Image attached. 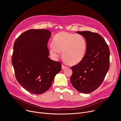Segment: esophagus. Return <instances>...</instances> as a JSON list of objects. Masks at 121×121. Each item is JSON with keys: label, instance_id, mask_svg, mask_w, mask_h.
<instances>
[{"label": "esophagus", "instance_id": "obj_1", "mask_svg": "<svg viewBox=\"0 0 121 121\" xmlns=\"http://www.w3.org/2000/svg\"><path fill=\"white\" fill-rule=\"evenodd\" d=\"M61 66H62V69H65V68H66V66H65V65H62Z\"/></svg>", "mask_w": 121, "mask_h": 121}]
</instances>
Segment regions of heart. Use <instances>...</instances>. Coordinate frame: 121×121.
<instances>
[{"mask_svg": "<svg viewBox=\"0 0 121 121\" xmlns=\"http://www.w3.org/2000/svg\"><path fill=\"white\" fill-rule=\"evenodd\" d=\"M50 54L55 58L62 52V57L69 64H77L84 59L87 50V42L81 34L60 32L53 37L49 47Z\"/></svg>", "mask_w": 121, "mask_h": 121, "instance_id": "1", "label": "heart"}]
</instances>
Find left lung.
I'll return each instance as SVG.
<instances>
[{"instance_id":"8db88e82","label":"left lung","mask_w":121,"mask_h":121,"mask_svg":"<svg viewBox=\"0 0 121 121\" xmlns=\"http://www.w3.org/2000/svg\"><path fill=\"white\" fill-rule=\"evenodd\" d=\"M86 40L87 50L84 59L71 67L70 82L80 93L89 94L102 84L109 68L110 51L105 40L97 33L77 31Z\"/></svg>"}]
</instances>
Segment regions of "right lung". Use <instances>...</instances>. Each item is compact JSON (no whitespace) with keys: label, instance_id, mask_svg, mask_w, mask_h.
Returning <instances> with one entry per match:
<instances>
[{"label":"right lung","instance_id":"obj_1","mask_svg":"<svg viewBox=\"0 0 121 121\" xmlns=\"http://www.w3.org/2000/svg\"><path fill=\"white\" fill-rule=\"evenodd\" d=\"M51 32L45 29L30 30L16 39L12 63L19 84L30 93L40 95L49 89L61 64L49 57L48 41Z\"/></svg>","mask_w":121,"mask_h":121}]
</instances>
